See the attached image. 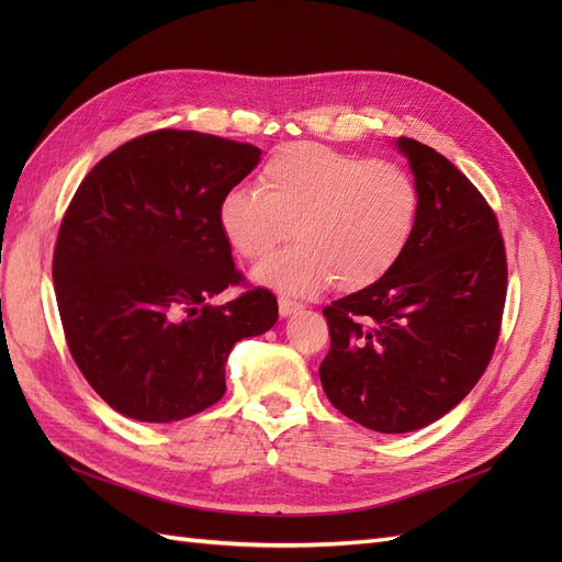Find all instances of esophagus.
<instances>
[{"mask_svg": "<svg viewBox=\"0 0 562 562\" xmlns=\"http://www.w3.org/2000/svg\"><path fill=\"white\" fill-rule=\"evenodd\" d=\"M302 310V304L297 300H291V297H279V314L285 318V316H293Z\"/></svg>", "mask_w": 562, "mask_h": 562, "instance_id": "34e87169", "label": "esophagus"}]
</instances>
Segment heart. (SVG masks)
<instances>
[{
	"instance_id": "heart-1",
	"label": "heart",
	"mask_w": 562,
	"mask_h": 562,
	"mask_svg": "<svg viewBox=\"0 0 562 562\" xmlns=\"http://www.w3.org/2000/svg\"><path fill=\"white\" fill-rule=\"evenodd\" d=\"M260 192L232 190L217 223L246 260H262L252 279L283 293L307 295L333 283L361 291L380 281L411 246L419 220L413 176L391 161H368L316 143H291L269 157Z\"/></svg>"
}]
</instances>
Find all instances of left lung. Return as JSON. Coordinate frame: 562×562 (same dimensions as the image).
<instances>
[{
    "instance_id": "8db88e82",
    "label": "left lung",
    "mask_w": 562,
    "mask_h": 562,
    "mask_svg": "<svg viewBox=\"0 0 562 562\" xmlns=\"http://www.w3.org/2000/svg\"><path fill=\"white\" fill-rule=\"evenodd\" d=\"M396 147L419 190L417 229L380 281L323 310L330 351L318 368L337 411L380 434L427 427L469 394L506 300L504 241L483 194L436 149Z\"/></svg>"
}]
</instances>
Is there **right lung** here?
Segmentation results:
<instances>
[{"instance_id":"add662e5","label":"right lung","mask_w":562,"mask_h":562,"mask_svg":"<svg viewBox=\"0 0 562 562\" xmlns=\"http://www.w3.org/2000/svg\"><path fill=\"white\" fill-rule=\"evenodd\" d=\"M260 155L161 128L81 180L60 223L54 285L72 359L116 413L166 424L206 411L227 389L232 347L277 323L267 288L209 304L241 283L217 209Z\"/></svg>"}]
</instances>
